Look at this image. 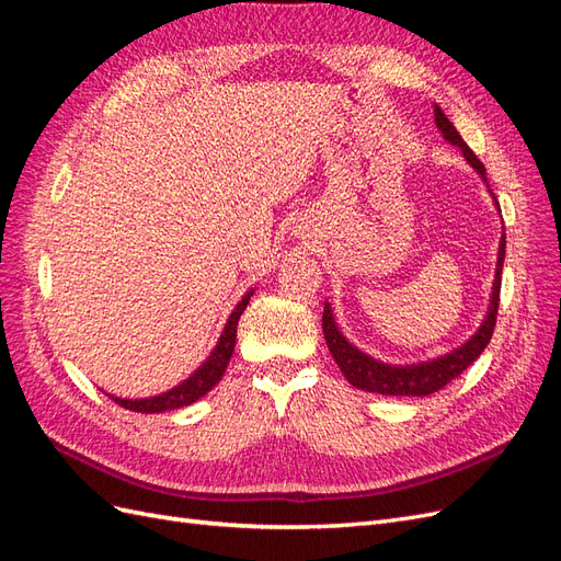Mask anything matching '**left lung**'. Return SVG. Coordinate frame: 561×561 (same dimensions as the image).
<instances>
[{
    "label": "left lung",
    "mask_w": 561,
    "mask_h": 561,
    "mask_svg": "<svg viewBox=\"0 0 561 561\" xmlns=\"http://www.w3.org/2000/svg\"><path fill=\"white\" fill-rule=\"evenodd\" d=\"M435 124L443 130L445 140L461 147L466 161L482 175L486 182V168L484 163L472 154V149L463 142L461 135L454 128V124L447 118V114L435 105ZM489 186V184H486ZM491 192V190H489ZM499 206V203H496ZM503 257H505V236H501L499 245V262H496V278L494 287H491V301L489 311L482 320L480 330L474 332L463 346L443 355V358H433L428 363H416V365H388L369 358L367 353L358 351L353 344L346 342V336L339 332L334 316L330 311V304L325 301V311H322V332H325V342L332 353L334 363L339 369L344 371L351 386L363 388L367 393H379V396H431L437 393L439 388H445L451 379L461 375L474 360L480 358V353L486 348L491 334L496 328V316H499V301H501V274H503Z\"/></svg>",
    "instance_id": "obj_1"
}]
</instances>
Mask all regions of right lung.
Masks as SVG:
<instances>
[{
  "instance_id": "add662e5",
  "label": "right lung",
  "mask_w": 561,
  "mask_h": 561,
  "mask_svg": "<svg viewBox=\"0 0 561 561\" xmlns=\"http://www.w3.org/2000/svg\"><path fill=\"white\" fill-rule=\"evenodd\" d=\"M250 295H252V290L239 301V307L231 311L227 325H225V332H222V336H219V342H217L215 351L210 353V358L203 363L190 379L182 381L180 386H175L171 390H165V393H161V396H154V398H145V400H124V398H114V396H110V398L116 404L126 407V410L142 412V414H159V412H168V410H178V407H186L206 396L208 390H213V386L222 379L225 369L231 360V353L236 346V328H239V320L248 307Z\"/></svg>"
}]
</instances>
